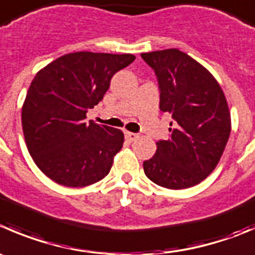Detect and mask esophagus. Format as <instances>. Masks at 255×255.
<instances>
[{
	"mask_svg": "<svg viewBox=\"0 0 255 255\" xmlns=\"http://www.w3.org/2000/svg\"><path fill=\"white\" fill-rule=\"evenodd\" d=\"M125 137H126V139L128 140V142H133V140H135V139H137V138L139 137V135H138L137 133H132V132H126V133H125Z\"/></svg>",
	"mask_w": 255,
	"mask_h": 255,
	"instance_id": "1",
	"label": "esophagus"
}]
</instances>
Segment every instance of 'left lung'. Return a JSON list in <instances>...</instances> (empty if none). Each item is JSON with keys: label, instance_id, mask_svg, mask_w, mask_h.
Here are the masks:
<instances>
[{"label": "left lung", "instance_id": "obj_1", "mask_svg": "<svg viewBox=\"0 0 255 255\" xmlns=\"http://www.w3.org/2000/svg\"><path fill=\"white\" fill-rule=\"evenodd\" d=\"M154 71L159 108L172 115L169 138L143 162L145 175L168 189L193 187L218 164L231 134V113L216 78L177 48L140 54Z\"/></svg>", "mask_w": 255, "mask_h": 255}]
</instances>
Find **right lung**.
I'll list each match as a JSON object with an SVG mask.
<instances>
[{"instance_id":"right-lung-1","label":"right lung","mask_w":255,"mask_h":255,"mask_svg":"<svg viewBox=\"0 0 255 255\" xmlns=\"http://www.w3.org/2000/svg\"><path fill=\"white\" fill-rule=\"evenodd\" d=\"M133 54L75 52L59 57L32 81L22 107L27 148L37 167L65 187H86L110 173L121 150V129L86 123L111 80Z\"/></svg>"}]
</instances>
